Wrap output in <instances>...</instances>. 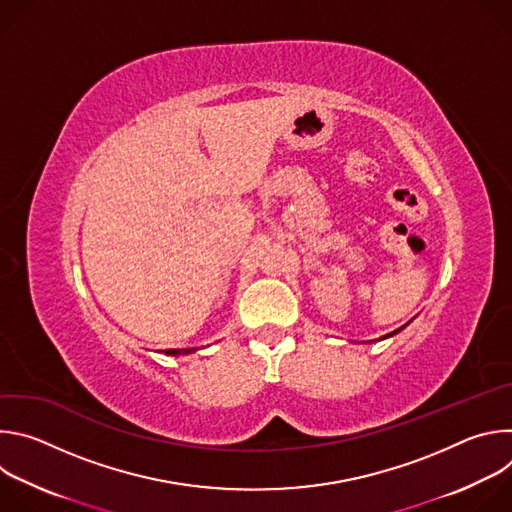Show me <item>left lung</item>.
<instances>
[{"mask_svg":"<svg viewBox=\"0 0 512 512\" xmlns=\"http://www.w3.org/2000/svg\"><path fill=\"white\" fill-rule=\"evenodd\" d=\"M409 324H411V320H409V322H407V324H405V326H401V328H397V330H393V332H391V334H387V336H381V338H379V340H385V338H391V336H395V334H399V332H401V330H403V328H407V326H409Z\"/></svg>","mask_w":512,"mask_h":512,"instance_id":"8db88e82","label":"left lung"}]
</instances>
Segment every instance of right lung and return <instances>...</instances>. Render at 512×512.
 Wrapping results in <instances>:
<instances>
[{"mask_svg":"<svg viewBox=\"0 0 512 512\" xmlns=\"http://www.w3.org/2000/svg\"><path fill=\"white\" fill-rule=\"evenodd\" d=\"M200 348H204V346H200ZM198 348H170V350H166L164 354H168V356H186V354H192V352H196Z\"/></svg>","mask_w":512,"mask_h":512,"instance_id":"1","label":"right lung"}]
</instances>
